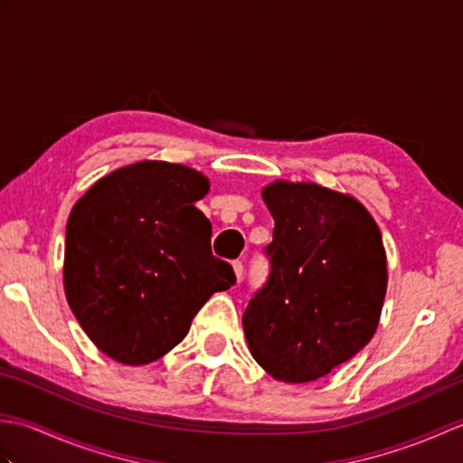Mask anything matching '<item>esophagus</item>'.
<instances>
[{
	"mask_svg": "<svg viewBox=\"0 0 463 463\" xmlns=\"http://www.w3.org/2000/svg\"><path fill=\"white\" fill-rule=\"evenodd\" d=\"M232 272H234V279H237V282H241L242 280V262L241 260L232 262Z\"/></svg>",
	"mask_w": 463,
	"mask_h": 463,
	"instance_id": "esophagus-1",
	"label": "esophagus"
}]
</instances>
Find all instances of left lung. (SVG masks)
I'll return each mask as SVG.
<instances>
[{
  "mask_svg": "<svg viewBox=\"0 0 463 463\" xmlns=\"http://www.w3.org/2000/svg\"><path fill=\"white\" fill-rule=\"evenodd\" d=\"M260 196L274 219L272 267L242 314L244 338L274 380L308 383L372 340L388 288L386 249L348 193L277 179Z\"/></svg>",
  "mask_w": 463,
  "mask_h": 463,
  "instance_id": "left-lung-1",
  "label": "left lung"
}]
</instances>
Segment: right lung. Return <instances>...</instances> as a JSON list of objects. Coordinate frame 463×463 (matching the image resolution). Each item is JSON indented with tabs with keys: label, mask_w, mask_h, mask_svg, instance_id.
Segmentation results:
<instances>
[{
	"label": "right lung",
	"mask_w": 463,
	"mask_h": 463,
	"mask_svg": "<svg viewBox=\"0 0 463 463\" xmlns=\"http://www.w3.org/2000/svg\"><path fill=\"white\" fill-rule=\"evenodd\" d=\"M209 191L211 181L191 166L146 159L105 175L73 204L65 298L105 356L125 366L163 358L203 304L234 284L194 206Z\"/></svg>",
	"instance_id": "obj_1"
}]
</instances>
